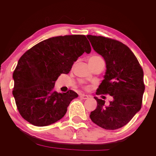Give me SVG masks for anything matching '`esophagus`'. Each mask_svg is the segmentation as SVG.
<instances>
[{
    "mask_svg": "<svg viewBox=\"0 0 156 156\" xmlns=\"http://www.w3.org/2000/svg\"><path fill=\"white\" fill-rule=\"evenodd\" d=\"M80 98H81V99H83V100H86V99H88L89 98V96L87 95V94H80Z\"/></svg>",
    "mask_w": 156,
    "mask_h": 156,
    "instance_id": "1",
    "label": "esophagus"
}]
</instances>
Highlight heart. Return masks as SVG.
I'll use <instances>...</instances> for the list:
<instances>
[{"mask_svg":"<svg viewBox=\"0 0 156 156\" xmlns=\"http://www.w3.org/2000/svg\"><path fill=\"white\" fill-rule=\"evenodd\" d=\"M90 58H101V57L98 56V55H93V56L90 57Z\"/></svg>","mask_w":156,"mask_h":156,"instance_id":"obj_1","label":"heart"}]
</instances>
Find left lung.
Segmentation results:
<instances>
[{
  "mask_svg": "<svg viewBox=\"0 0 156 156\" xmlns=\"http://www.w3.org/2000/svg\"><path fill=\"white\" fill-rule=\"evenodd\" d=\"M93 49L103 56L106 71L97 94H109L108 105L94 97L98 103L91 112L92 121L106 130H116L128 124L141 108L144 72L130 48L119 41L101 36L87 35Z\"/></svg>",
  "mask_w": 156,
  "mask_h": 156,
  "instance_id": "obj_1",
  "label": "left lung"
}]
</instances>
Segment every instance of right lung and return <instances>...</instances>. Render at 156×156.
<instances>
[{"label": "right lung", "instance_id": "add662e5", "mask_svg": "<svg viewBox=\"0 0 156 156\" xmlns=\"http://www.w3.org/2000/svg\"><path fill=\"white\" fill-rule=\"evenodd\" d=\"M90 52L84 35L51 37L27 51L13 73L12 94L23 119L39 127L62 119L78 95L73 90L55 92V81L61 74L69 73L78 57Z\"/></svg>", "mask_w": 156, "mask_h": 156}]
</instances>
